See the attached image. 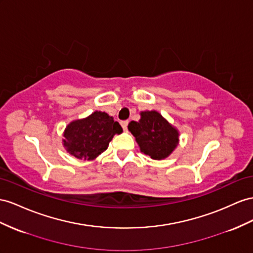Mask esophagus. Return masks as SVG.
<instances>
[{
  "mask_svg": "<svg viewBox=\"0 0 253 253\" xmlns=\"http://www.w3.org/2000/svg\"><path fill=\"white\" fill-rule=\"evenodd\" d=\"M120 125H121L122 128H124V129H125V131H126V129L127 128V125H128V121H127V120H125V121H121V122H120Z\"/></svg>",
  "mask_w": 253,
  "mask_h": 253,
  "instance_id": "obj_1",
  "label": "esophagus"
}]
</instances>
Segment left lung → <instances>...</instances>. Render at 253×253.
<instances>
[{
	"label": "left lung",
	"mask_w": 253,
	"mask_h": 253,
	"mask_svg": "<svg viewBox=\"0 0 253 253\" xmlns=\"http://www.w3.org/2000/svg\"><path fill=\"white\" fill-rule=\"evenodd\" d=\"M140 120L131 121L128 131L136 138L140 151L153 160H163L179 142V133L158 112H142Z\"/></svg>",
	"instance_id": "1"
}]
</instances>
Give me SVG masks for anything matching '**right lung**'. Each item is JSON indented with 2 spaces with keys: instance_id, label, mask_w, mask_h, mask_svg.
<instances>
[{
  "instance_id": "right-lung-1",
  "label": "right lung",
  "mask_w": 253,
  "mask_h": 253,
  "mask_svg": "<svg viewBox=\"0 0 253 253\" xmlns=\"http://www.w3.org/2000/svg\"><path fill=\"white\" fill-rule=\"evenodd\" d=\"M122 127L104 112H94L85 119L71 122L65 129L64 146L80 160H93L104 152Z\"/></svg>"
}]
</instances>
